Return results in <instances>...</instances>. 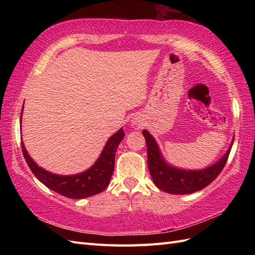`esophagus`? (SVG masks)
<instances>
[{"label":"esophagus","mask_w":255,"mask_h":255,"mask_svg":"<svg viewBox=\"0 0 255 255\" xmlns=\"http://www.w3.org/2000/svg\"><path fill=\"white\" fill-rule=\"evenodd\" d=\"M141 122H140V119H134V121H132V126L134 127V128H140V127H141Z\"/></svg>","instance_id":"obj_1"}]
</instances>
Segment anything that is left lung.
<instances>
[{
	"mask_svg": "<svg viewBox=\"0 0 255 255\" xmlns=\"http://www.w3.org/2000/svg\"><path fill=\"white\" fill-rule=\"evenodd\" d=\"M148 150V167L154 184L162 191L170 194H189L208 186L223 171L229 158L231 147L223 159L207 169L200 171H184L167 165L161 156L153 137L142 130ZM232 145V144H231Z\"/></svg>",
	"mask_w": 255,
	"mask_h": 255,
	"instance_id": "8db88e82",
	"label": "left lung"
}]
</instances>
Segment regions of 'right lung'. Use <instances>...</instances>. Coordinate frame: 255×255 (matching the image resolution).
Here are the masks:
<instances>
[{"label":"right lung","mask_w":255,"mask_h":255,"mask_svg":"<svg viewBox=\"0 0 255 255\" xmlns=\"http://www.w3.org/2000/svg\"><path fill=\"white\" fill-rule=\"evenodd\" d=\"M23 111V110H21ZM21 118V117H20ZM125 136L124 129L118 130L108 140L101 156L95 164L83 173L77 175H57L38 166L27 153L24 143L20 142L24 158L34 175L42 184L63 196L74 199L86 198L104 191L114 172L115 153L118 144Z\"/></svg>","instance_id":"add662e5"}]
</instances>
